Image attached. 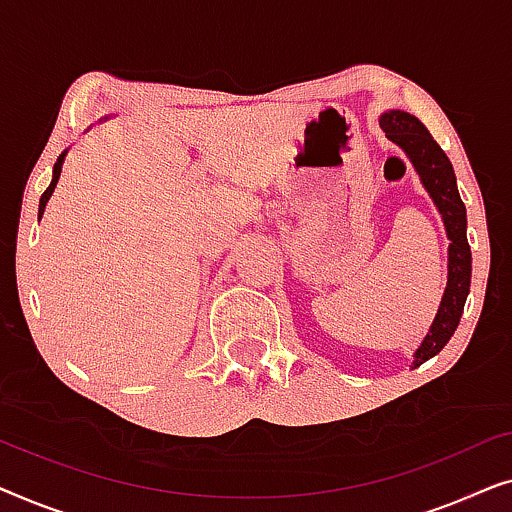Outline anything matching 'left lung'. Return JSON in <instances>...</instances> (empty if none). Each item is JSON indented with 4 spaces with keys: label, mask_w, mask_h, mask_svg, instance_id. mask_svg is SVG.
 I'll use <instances>...</instances> for the list:
<instances>
[{
    "label": "left lung",
    "mask_w": 512,
    "mask_h": 512,
    "mask_svg": "<svg viewBox=\"0 0 512 512\" xmlns=\"http://www.w3.org/2000/svg\"><path fill=\"white\" fill-rule=\"evenodd\" d=\"M380 128L389 142H394L415 167L424 191L436 205L445 223L447 240V284L440 298L436 319L417 347L412 368H419L443 349L457 331L461 312H464L468 291H471V247L466 240V207L461 202L454 167L445 151L440 149L431 132L417 116L401 109H389L380 116Z\"/></svg>",
    "instance_id": "obj_1"
}]
</instances>
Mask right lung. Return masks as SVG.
<instances>
[{"instance_id":"add662e5","label":"right lung","mask_w":512,"mask_h":512,"mask_svg":"<svg viewBox=\"0 0 512 512\" xmlns=\"http://www.w3.org/2000/svg\"><path fill=\"white\" fill-rule=\"evenodd\" d=\"M67 151L69 149H65L58 156V160H55V165H53V179H51V186L46 188L44 191V195H41V200H39V219L41 216H44V209H46V205H48V200H51V195H53V191H55V186H58V179H60V172H62V163H65V156H67Z\"/></svg>"}]
</instances>
